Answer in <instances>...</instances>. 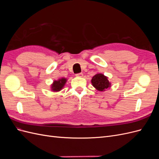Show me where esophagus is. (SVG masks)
I'll use <instances>...</instances> for the list:
<instances>
[{
    "instance_id": "obj_1",
    "label": "esophagus",
    "mask_w": 159,
    "mask_h": 159,
    "mask_svg": "<svg viewBox=\"0 0 159 159\" xmlns=\"http://www.w3.org/2000/svg\"><path fill=\"white\" fill-rule=\"evenodd\" d=\"M83 74L82 73H80V74H77L75 75L77 76V77H82L83 76Z\"/></svg>"
}]
</instances>
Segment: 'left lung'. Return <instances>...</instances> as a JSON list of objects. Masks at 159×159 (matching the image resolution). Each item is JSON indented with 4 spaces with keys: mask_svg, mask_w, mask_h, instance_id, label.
<instances>
[{
    "mask_svg": "<svg viewBox=\"0 0 159 159\" xmlns=\"http://www.w3.org/2000/svg\"><path fill=\"white\" fill-rule=\"evenodd\" d=\"M91 82L93 87L99 91H105L111 86V84L108 80V77L101 73L96 74L91 79Z\"/></svg>",
    "mask_w": 159,
    "mask_h": 159,
    "instance_id": "8db88e82",
    "label": "left lung"
}]
</instances>
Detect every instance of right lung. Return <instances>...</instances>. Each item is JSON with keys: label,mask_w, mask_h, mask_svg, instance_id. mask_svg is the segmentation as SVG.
<instances>
[{"label": "right lung", "mask_w": 159, "mask_h": 159, "mask_svg": "<svg viewBox=\"0 0 159 159\" xmlns=\"http://www.w3.org/2000/svg\"><path fill=\"white\" fill-rule=\"evenodd\" d=\"M67 80L65 78H60L57 80H54L51 84V90L54 92H58L64 88V85L67 82Z\"/></svg>", "instance_id": "right-lung-1"}]
</instances>
